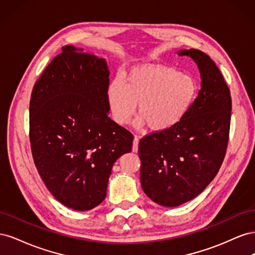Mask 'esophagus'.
<instances>
[{
    "label": "esophagus",
    "mask_w": 255,
    "mask_h": 255,
    "mask_svg": "<svg viewBox=\"0 0 255 255\" xmlns=\"http://www.w3.org/2000/svg\"><path fill=\"white\" fill-rule=\"evenodd\" d=\"M138 142H139V138H138V136H135L134 137V141H133V152H137L138 151Z\"/></svg>",
    "instance_id": "1"
}]
</instances>
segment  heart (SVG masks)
<instances>
[{
    "mask_svg": "<svg viewBox=\"0 0 255 255\" xmlns=\"http://www.w3.org/2000/svg\"><path fill=\"white\" fill-rule=\"evenodd\" d=\"M198 91V82L191 74L172 67L151 65L130 70L123 83L119 80L111 83L106 96L116 123H128L138 104V125L145 122L150 129L161 132L184 119Z\"/></svg>",
    "mask_w": 255,
    "mask_h": 255,
    "instance_id": "heart-1",
    "label": "heart"
}]
</instances>
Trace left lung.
I'll return each instance as SVG.
<instances>
[{
	"label": "left lung",
	"instance_id": "8db88e82",
	"mask_svg": "<svg viewBox=\"0 0 255 255\" xmlns=\"http://www.w3.org/2000/svg\"><path fill=\"white\" fill-rule=\"evenodd\" d=\"M201 73V89L184 119L175 127L141 138L138 144L140 183L155 203L174 207L205 189L225 159L232 100L223 76L207 54L190 49Z\"/></svg>",
	"mask_w": 255,
	"mask_h": 255
}]
</instances>
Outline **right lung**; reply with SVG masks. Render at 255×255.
Wrapping results in <instances>:
<instances>
[{"mask_svg":"<svg viewBox=\"0 0 255 255\" xmlns=\"http://www.w3.org/2000/svg\"><path fill=\"white\" fill-rule=\"evenodd\" d=\"M104 58L65 45L34 85L29 141L45 186L60 203L88 211L106 197L112 168L133 134L109 117Z\"/></svg>","mask_w":255,"mask_h":255,"instance_id":"1","label":"right lung"}]
</instances>
